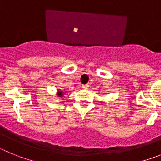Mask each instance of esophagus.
I'll return each instance as SVG.
<instances>
[{
	"instance_id": "esophagus-1",
	"label": "esophagus",
	"mask_w": 161,
	"mask_h": 161,
	"mask_svg": "<svg viewBox=\"0 0 161 161\" xmlns=\"http://www.w3.org/2000/svg\"><path fill=\"white\" fill-rule=\"evenodd\" d=\"M82 88H83V89H89V85H88V84H87V85H82Z\"/></svg>"
}]
</instances>
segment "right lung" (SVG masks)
Segmentation results:
<instances>
[{
    "instance_id": "obj_1",
    "label": "right lung",
    "mask_w": 161,
    "mask_h": 161,
    "mask_svg": "<svg viewBox=\"0 0 161 161\" xmlns=\"http://www.w3.org/2000/svg\"><path fill=\"white\" fill-rule=\"evenodd\" d=\"M64 93H65V92L61 91L60 89H57V97H62Z\"/></svg>"
}]
</instances>
